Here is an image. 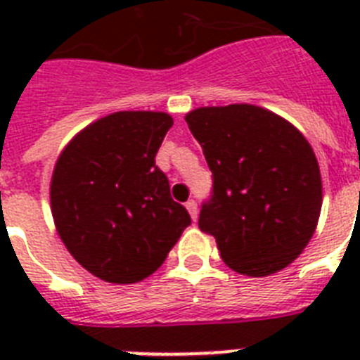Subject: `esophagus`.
Here are the masks:
<instances>
[{
    "label": "esophagus",
    "mask_w": 360,
    "mask_h": 360,
    "mask_svg": "<svg viewBox=\"0 0 360 360\" xmlns=\"http://www.w3.org/2000/svg\"><path fill=\"white\" fill-rule=\"evenodd\" d=\"M186 209H188L192 220H198V203L194 202V200H188V202H186Z\"/></svg>",
    "instance_id": "esophagus-1"
}]
</instances>
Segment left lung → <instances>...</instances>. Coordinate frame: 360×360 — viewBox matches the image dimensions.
<instances>
[{"mask_svg": "<svg viewBox=\"0 0 360 360\" xmlns=\"http://www.w3.org/2000/svg\"><path fill=\"white\" fill-rule=\"evenodd\" d=\"M185 120L213 174L200 230L217 239L236 273L267 276L288 267L321 211V175L307 138L252 104L198 108Z\"/></svg>", "mask_w": 360, "mask_h": 360, "instance_id": "1", "label": "left lung"}]
</instances>
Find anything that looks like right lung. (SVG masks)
Masks as SVG:
<instances>
[{
    "label": "right lung",
    "mask_w": 360,
    "mask_h": 360,
    "mask_svg": "<svg viewBox=\"0 0 360 360\" xmlns=\"http://www.w3.org/2000/svg\"><path fill=\"white\" fill-rule=\"evenodd\" d=\"M172 124L162 112H115L75 136L56 162L50 202L58 233L101 280L147 278L191 226L155 162Z\"/></svg>",
    "instance_id": "1"
}]
</instances>
